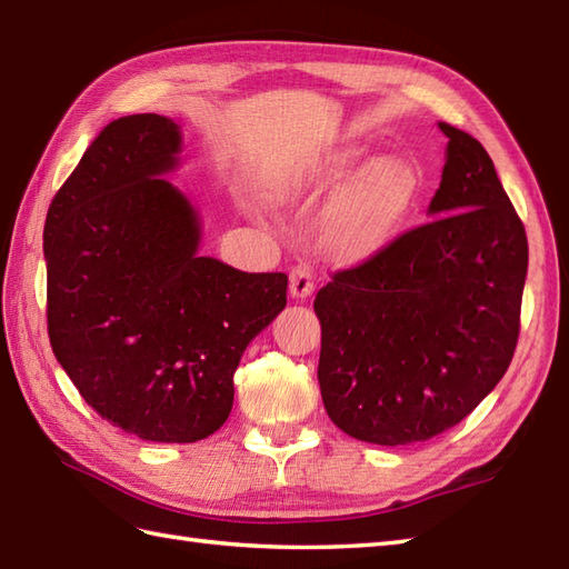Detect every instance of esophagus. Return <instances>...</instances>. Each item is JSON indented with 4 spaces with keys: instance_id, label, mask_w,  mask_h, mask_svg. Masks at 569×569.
<instances>
[{
    "instance_id": "obj_1",
    "label": "esophagus",
    "mask_w": 569,
    "mask_h": 569,
    "mask_svg": "<svg viewBox=\"0 0 569 569\" xmlns=\"http://www.w3.org/2000/svg\"><path fill=\"white\" fill-rule=\"evenodd\" d=\"M315 290L312 281V269L306 263H298V267L290 269V296L298 300H306Z\"/></svg>"
}]
</instances>
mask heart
<instances>
[{"mask_svg": "<svg viewBox=\"0 0 569 569\" xmlns=\"http://www.w3.org/2000/svg\"><path fill=\"white\" fill-rule=\"evenodd\" d=\"M363 164L361 150H335L320 160L283 169L271 181V198L293 203L339 187ZM419 193L415 169L395 157L366 164L335 198L325 218V244L341 261H363L402 228Z\"/></svg>", "mask_w": 569, "mask_h": 569, "instance_id": "heart-1", "label": "heart"}]
</instances>
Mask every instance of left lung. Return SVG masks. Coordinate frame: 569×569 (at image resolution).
Masks as SVG:
<instances>
[{"label": "left lung", "mask_w": 569, "mask_h": 569, "mask_svg": "<svg viewBox=\"0 0 569 569\" xmlns=\"http://www.w3.org/2000/svg\"><path fill=\"white\" fill-rule=\"evenodd\" d=\"M448 138L429 220L317 290V380L329 419L359 441L405 446L463 421L507 373L528 269L523 222L490 154Z\"/></svg>", "instance_id": "1"}]
</instances>
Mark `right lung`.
<instances>
[{
	"label": "right lung",
	"mask_w": 569,
	"mask_h": 569,
	"mask_svg": "<svg viewBox=\"0 0 569 569\" xmlns=\"http://www.w3.org/2000/svg\"><path fill=\"white\" fill-rule=\"evenodd\" d=\"M179 126L111 121L46 218L48 337L84 402L142 441L193 443L232 409L242 353L286 308V273L198 257L201 222L162 174Z\"/></svg>",
	"instance_id": "1"
}]
</instances>
